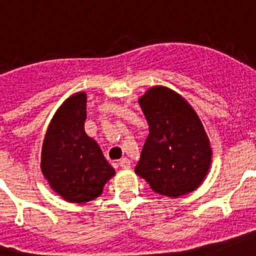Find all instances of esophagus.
<instances>
[{
	"label": "esophagus",
	"instance_id": "esophagus-1",
	"mask_svg": "<svg viewBox=\"0 0 256 256\" xmlns=\"http://www.w3.org/2000/svg\"><path fill=\"white\" fill-rule=\"evenodd\" d=\"M130 163H132V162L128 160V158H122L121 160H120V166H121L122 168H128L130 167Z\"/></svg>",
	"mask_w": 256,
	"mask_h": 256
}]
</instances>
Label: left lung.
Listing matches in <instances>:
<instances>
[{
	"mask_svg": "<svg viewBox=\"0 0 256 256\" xmlns=\"http://www.w3.org/2000/svg\"><path fill=\"white\" fill-rule=\"evenodd\" d=\"M148 136L135 174L154 192L178 198L196 190L212 164V147L202 122L182 96L155 85L138 100Z\"/></svg>",
	"mask_w": 256,
	"mask_h": 256,
	"instance_id": "left-lung-1",
	"label": "left lung"
}]
</instances>
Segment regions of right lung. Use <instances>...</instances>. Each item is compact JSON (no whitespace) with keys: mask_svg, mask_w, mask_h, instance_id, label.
Masks as SVG:
<instances>
[{"mask_svg":"<svg viewBox=\"0 0 256 256\" xmlns=\"http://www.w3.org/2000/svg\"><path fill=\"white\" fill-rule=\"evenodd\" d=\"M85 120L86 93L78 92L56 110L42 146V174L68 202L94 200L116 175L97 142L85 132Z\"/></svg>","mask_w":256,"mask_h":256,"instance_id":"right-lung-1","label":"right lung"}]
</instances>
